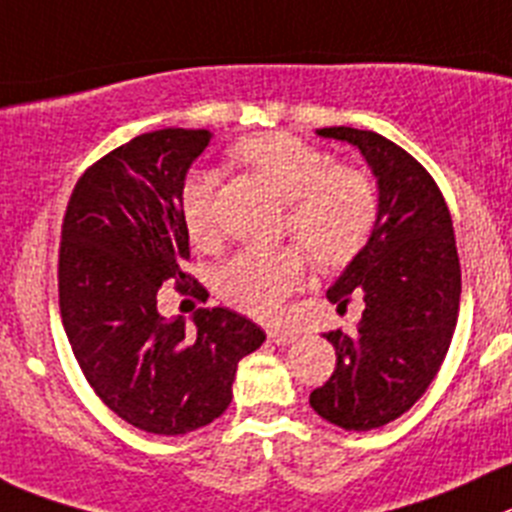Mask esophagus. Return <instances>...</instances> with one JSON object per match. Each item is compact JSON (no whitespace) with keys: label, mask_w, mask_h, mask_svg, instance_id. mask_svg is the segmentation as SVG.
<instances>
[{"label":"esophagus","mask_w":512,"mask_h":512,"mask_svg":"<svg viewBox=\"0 0 512 512\" xmlns=\"http://www.w3.org/2000/svg\"><path fill=\"white\" fill-rule=\"evenodd\" d=\"M267 338H270L275 346H290L295 341V333L293 331H280V328H270L267 331Z\"/></svg>","instance_id":"34e87169"}]
</instances>
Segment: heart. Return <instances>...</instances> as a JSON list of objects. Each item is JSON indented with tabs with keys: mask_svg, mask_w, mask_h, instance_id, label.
I'll use <instances>...</instances> for the list:
<instances>
[{
	"mask_svg": "<svg viewBox=\"0 0 512 512\" xmlns=\"http://www.w3.org/2000/svg\"><path fill=\"white\" fill-rule=\"evenodd\" d=\"M232 156L288 199L285 232L315 265L343 267L364 250L379 219V189L364 169L333 164L331 154L293 133H255L232 146ZM179 217L194 245L214 240V184L189 174L179 191ZM308 260L295 245L245 250L217 272V290L229 305L262 321L278 318L285 300L303 285Z\"/></svg>",
	"mask_w": 512,
	"mask_h": 512,
	"instance_id": "obj_1",
	"label": "heart"
}]
</instances>
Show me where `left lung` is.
I'll use <instances>...</instances> for the list:
<instances>
[{
	"label": "left lung",
	"instance_id": "left-lung-1",
	"mask_svg": "<svg viewBox=\"0 0 512 512\" xmlns=\"http://www.w3.org/2000/svg\"><path fill=\"white\" fill-rule=\"evenodd\" d=\"M358 146L379 181V219L328 300L346 310L364 298L353 333L331 331L336 371L310 407L348 432L384 427L414 407L442 366L457 326L460 257L447 202L427 169L374 131L318 128Z\"/></svg>",
	"mask_w": 512,
	"mask_h": 512
}]
</instances>
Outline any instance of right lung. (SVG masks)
Masks as SVG:
<instances>
[{
	"instance_id": "obj_1",
	"label": "right lung",
	"mask_w": 512,
	"mask_h": 512,
	"mask_svg": "<svg viewBox=\"0 0 512 512\" xmlns=\"http://www.w3.org/2000/svg\"><path fill=\"white\" fill-rule=\"evenodd\" d=\"M209 138L204 128L131 138L83 171L62 217L57 293L80 371L123 422L169 437L214 422L232 401L237 364L265 341L227 308H199L194 331L156 310L169 280L209 298L184 270L179 217L181 184Z\"/></svg>"
}]
</instances>
